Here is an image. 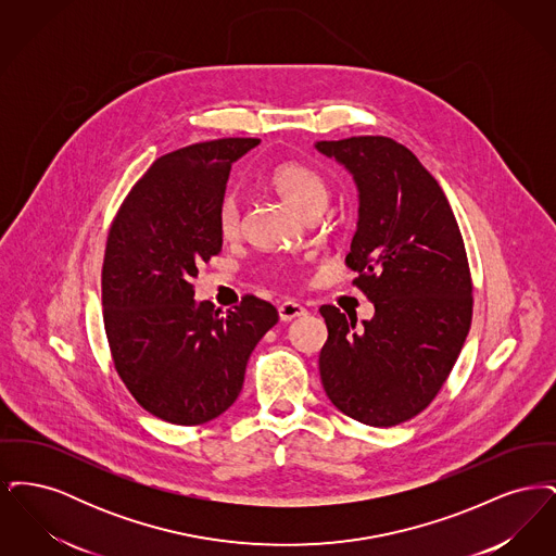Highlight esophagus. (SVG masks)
Segmentation results:
<instances>
[{
	"label": "esophagus",
	"instance_id": "esophagus-1",
	"mask_svg": "<svg viewBox=\"0 0 556 556\" xmlns=\"http://www.w3.org/2000/svg\"><path fill=\"white\" fill-rule=\"evenodd\" d=\"M306 315V308L302 306V304H298V302H291V300H288V302H283L281 306H279V318L281 320H293V318L298 317H304Z\"/></svg>",
	"mask_w": 556,
	"mask_h": 556
}]
</instances>
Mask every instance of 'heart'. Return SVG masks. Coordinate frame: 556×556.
Listing matches in <instances>:
<instances>
[{"mask_svg":"<svg viewBox=\"0 0 556 556\" xmlns=\"http://www.w3.org/2000/svg\"><path fill=\"white\" fill-rule=\"evenodd\" d=\"M270 187L290 204L293 211L311 216L315 212L325 211L329 202V186L318 175L315 168L300 164V162H286L279 164L270 177ZM216 223L223 238H238L241 231V198L238 191H225L218 208H216Z\"/></svg>","mask_w":556,"mask_h":556,"instance_id":"1","label":"heart"}]
</instances>
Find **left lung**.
<instances>
[{"mask_svg":"<svg viewBox=\"0 0 556 556\" xmlns=\"http://www.w3.org/2000/svg\"><path fill=\"white\" fill-rule=\"evenodd\" d=\"M358 187V225L345 265L375 317L356 327L320 306L327 342L318 356L329 400L348 417L392 427L417 417L448 379L473 315L463 236L440 184L390 137L317 141Z\"/></svg>","mask_w":556,"mask_h":556,"instance_id":"1","label":"left lung"}]
</instances>
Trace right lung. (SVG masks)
<instances>
[{"mask_svg":"<svg viewBox=\"0 0 556 556\" xmlns=\"http://www.w3.org/2000/svg\"><path fill=\"white\" fill-rule=\"evenodd\" d=\"M261 139L227 137L160 156L108 231L102 306L114 369L132 397L175 425L208 424L238 400L252 350L279 320L243 295L233 311L193 300L198 265L223 248L216 208L231 164Z\"/></svg>","mask_w":556,"mask_h":556,"instance_id":"1","label":"right lung"}]
</instances>
